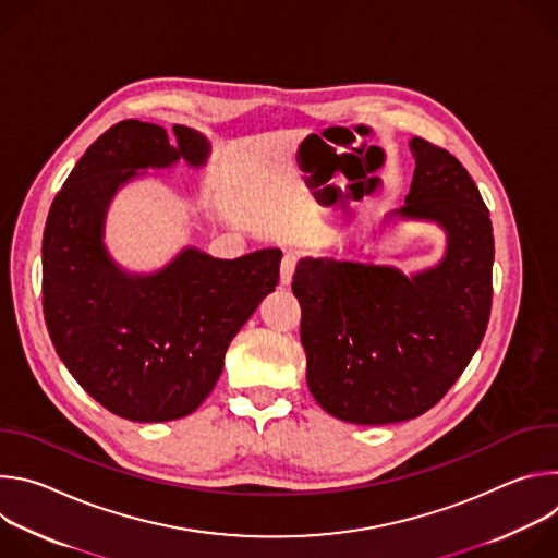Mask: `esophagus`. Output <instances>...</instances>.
<instances>
[{
    "instance_id": "esophagus-1",
    "label": "esophagus",
    "mask_w": 558,
    "mask_h": 558,
    "mask_svg": "<svg viewBox=\"0 0 558 558\" xmlns=\"http://www.w3.org/2000/svg\"><path fill=\"white\" fill-rule=\"evenodd\" d=\"M295 265H298V254L295 252H287L282 256V263H280V282L282 284H289L291 278H293V271H295Z\"/></svg>"
}]
</instances>
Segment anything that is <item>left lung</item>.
<instances>
[{
  "label": "left lung",
  "mask_w": 558,
  "mask_h": 558,
  "mask_svg": "<svg viewBox=\"0 0 558 558\" xmlns=\"http://www.w3.org/2000/svg\"><path fill=\"white\" fill-rule=\"evenodd\" d=\"M415 174L395 216L439 222L444 260L407 278L392 267L302 258L293 274L306 384L338 420L364 426L430 411L480 349L493 306L490 211L457 158L411 141Z\"/></svg>",
  "instance_id": "1"
}]
</instances>
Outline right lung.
Here are the masks:
<instances>
[{"label": "right lung", "mask_w": 558, "mask_h": 558, "mask_svg": "<svg viewBox=\"0 0 558 558\" xmlns=\"http://www.w3.org/2000/svg\"><path fill=\"white\" fill-rule=\"evenodd\" d=\"M179 158L205 163V136L119 121L78 158L44 229V317L57 355L106 411L130 422L194 413L222 373L231 338L280 280V250L235 260L185 250L151 276H128L110 260L101 233L117 187Z\"/></svg>", "instance_id": "obj_1"}]
</instances>
